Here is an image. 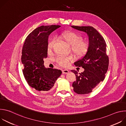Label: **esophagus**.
I'll use <instances>...</instances> for the list:
<instances>
[{
    "instance_id": "esophagus-1",
    "label": "esophagus",
    "mask_w": 126,
    "mask_h": 126,
    "mask_svg": "<svg viewBox=\"0 0 126 126\" xmlns=\"http://www.w3.org/2000/svg\"><path fill=\"white\" fill-rule=\"evenodd\" d=\"M69 72V71L67 69H64L62 70V73L63 74H68Z\"/></svg>"
}]
</instances>
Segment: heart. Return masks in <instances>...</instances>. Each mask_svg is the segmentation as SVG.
Wrapping results in <instances>:
<instances>
[{"label": "heart", "mask_w": 126, "mask_h": 126, "mask_svg": "<svg viewBox=\"0 0 126 126\" xmlns=\"http://www.w3.org/2000/svg\"><path fill=\"white\" fill-rule=\"evenodd\" d=\"M59 37L69 46H71L72 51L76 56H80L83 55L87 50L88 45L87 43L82 41V37L81 36L75 32L71 31L65 32L59 36ZM55 42V39L54 38H52L48 41L47 45L48 52L52 50ZM72 60L73 57L71 56H59L56 59L57 63L64 67L68 66L69 65L70 62Z\"/></svg>", "instance_id": "obj_1"}]
</instances>
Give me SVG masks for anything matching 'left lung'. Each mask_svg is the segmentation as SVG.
Segmentation results:
<instances>
[{
	"mask_svg": "<svg viewBox=\"0 0 126 126\" xmlns=\"http://www.w3.org/2000/svg\"><path fill=\"white\" fill-rule=\"evenodd\" d=\"M71 27L87 33L89 46L85 56L74 63L76 66L82 67L84 71L78 73L71 70L76 75L73 83L74 91L78 94L91 93L93 89L105 77L109 66V57L106 54V44L100 34L92 26Z\"/></svg>",
	"mask_w": 126,
	"mask_h": 126,
	"instance_id": "obj_1",
	"label": "left lung"
}]
</instances>
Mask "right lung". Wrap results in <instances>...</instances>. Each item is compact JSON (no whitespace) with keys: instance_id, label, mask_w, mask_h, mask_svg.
<instances>
[{"instance_id":"obj_1","label":"right lung","mask_w":126,"mask_h":126,"mask_svg":"<svg viewBox=\"0 0 126 126\" xmlns=\"http://www.w3.org/2000/svg\"><path fill=\"white\" fill-rule=\"evenodd\" d=\"M60 27L55 25L39 27L27 36L24 42L21 56L23 73L28 85L37 91L52 90L62 74L60 70L46 68L43 61L47 57L49 36Z\"/></svg>"}]
</instances>
